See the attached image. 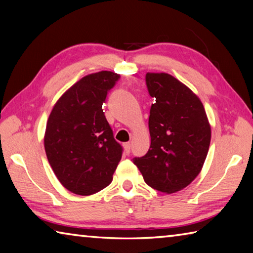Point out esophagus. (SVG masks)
<instances>
[{
  "instance_id": "1",
  "label": "esophagus",
  "mask_w": 253,
  "mask_h": 253,
  "mask_svg": "<svg viewBox=\"0 0 253 253\" xmlns=\"http://www.w3.org/2000/svg\"><path fill=\"white\" fill-rule=\"evenodd\" d=\"M130 144L129 143H126V144H124V151H125V153L127 154H129L130 153Z\"/></svg>"
}]
</instances>
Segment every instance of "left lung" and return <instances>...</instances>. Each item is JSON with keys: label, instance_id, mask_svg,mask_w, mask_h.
Instances as JSON below:
<instances>
[{"label": "left lung", "instance_id": "1", "mask_svg": "<svg viewBox=\"0 0 253 253\" xmlns=\"http://www.w3.org/2000/svg\"><path fill=\"white\" fill-rule=\"evenodd\" d=\"M146 85L155 98L148 119L151 147L132 163L147 185L174 193L193 182L202 169L211 126L200 98L173 76L147 72Z\"/></svg>", "mask_w": 253, "mask_h": 253}]
</instances>
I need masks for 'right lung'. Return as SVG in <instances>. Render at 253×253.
<instances>
[{
    "label": "right lung",
    "instance_id": "1",
    "mask_svg": "<svg viewBox=\"0 0 253 253\" xmlns=\"http://www.w3.org/2000/svg\"><path fill=\"white\" fill-rule=\"evenodd\" d=\"M121 76L100 71L81 78L55 102L46 122L44 149L68 191L91 195L108 186L122 158L102 104Z\"/></svg>",
    "mask_w": 253,
    "mask_h": 253
}]
</instances>
